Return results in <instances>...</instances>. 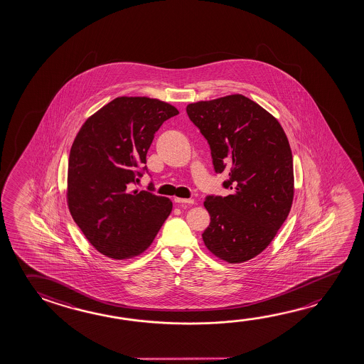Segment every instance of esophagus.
Here are the masks:
<instances>
[{
	"instance_id": "34e87169",
	"label": "esophagus",
	"mask_w": 364,
	"mask_h": 364,
	"mask_svg": "<svg viewBox=\"0 0 364 364\" xmlns=\"http://www.w3.org/2000/svg\"><path fill=\"white\" fill-rule=\"evenodd\" d=\"M173 202L178 203L180 205H184V204H194V199H183V198H175Z\"/></svg>"
}]
</instances>
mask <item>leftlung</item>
<instances>
[{
	"label": "left lung",
	"instance_id": "1",
	"mask_svg": "<svg viewBox=\"0 0 364 364\" xmlns=\"http://www.w3.org/2000/svg\"><path fill=\"white\" fill-rule=\"evenodd\" d=\"M186 113L207 139L227 197L208 196V250L236 264L259 255L284 223L293 200V159L279 122L244 95L189 104Z\"/></svg>",
	"mask_w": 364,
	"mask_h": 364
}]
</instances>
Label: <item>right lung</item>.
I'll return each instance as SVG.
<instances>
[{
    "mask_svg": "<svg viewBox=\"0 0 364 364\" xmlns=\"http://www.w3.org/2000/svg\"><path fill=\"white\" fill-rule=\"evenodd\" d=\"M176 107L149 97H117L90 117L73 141L67 199L72 218L96 250L113 259L144 252L171 213L168 198L132 191L147 173L156 132Z\"/></svg>",
    "mask_w": 364,
    "mask_h": 364,
    "instance_id": "obj_1",
    "label": "right lung"
}]
</instances>
